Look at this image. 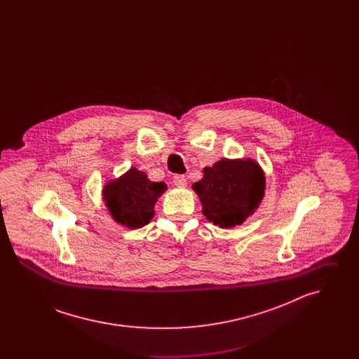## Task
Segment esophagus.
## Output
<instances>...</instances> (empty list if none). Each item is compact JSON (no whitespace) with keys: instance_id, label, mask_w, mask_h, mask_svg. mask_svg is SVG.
I'll return each instance as SVG.
<instances>
[{"instance_id":"obj_1","label":"esophagus","mask_w":359,"mask_h":359,"mask_svg":"<svg viewBox=\"0 0 359 359\" xmlns=\"http://www.w3.org/2000/svg\"><path fill=\"white\" fill-rule=\"evenodd\" d=\"M173 184L179 188L186 187V186H187V179H186V176H183V175H175V176H173Z\"/></svg>"}]
</instances>
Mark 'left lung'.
<instances>
[{"instance_id": "1", "label": "left lung", "mask_w": 359, "mask_h": 359, "mask_svg": "<svg viewBox=\"0 0 359 359\" xmlns=\"http://www.w3.org/2000/svg\"><path fill=\"white\" fill-rule=\"evenodd\" d=\"M210 222L231 229L256 212L265 195V173L253 158H222L192 184Z\"/></svg>"}]
</instances>
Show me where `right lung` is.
<instances>
[{"mask_svg":"<svg viewBox=\"0 0 359 359\" xmlns=\"http://www.w3.org/2000/svg\"><path fill=\"white\" fill-rule=\"evenodd\" d=\"M167 191L164 182H151L145 172L132 167L106 183L103 202L111 218L128 229H140L154 218L157 199Z\"/></svg>","mask_w":359,"mask_h":359,"instance_id":"right-lung-1","label":"right lung"}]
</instances>
